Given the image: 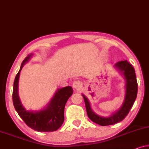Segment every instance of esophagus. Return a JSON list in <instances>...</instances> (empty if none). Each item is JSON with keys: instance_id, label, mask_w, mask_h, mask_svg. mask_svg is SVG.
<instances>
[{"instance_id": "esophagus-1", "label": "esophagus", "mask_w": 149, "mask_h": 149, "mask_svg": "<svg viewBox=\"0 0 149 149\" xmlns=\"http://www.w3.org/2000/svg\"><path fill=\"white\" fill-rule=\"evenodd\" d=\"M72 86L74 89L77 90V91H79L81 88V83L78 80H75L73 82Z\"/></svg>"}]
</instances>
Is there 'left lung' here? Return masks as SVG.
Listing matches in <instances>:
<instances>
[{"instance_id":"obj_1","label":"left lung","mask_w":149,"mask_h":149,"mask_svg":"<svg viewBox=\"0 0 149 149\" xmlns=\"http://www.w3.org/2000/svg\"><path fill=\"white\" fill-rule=\"evenodd\" d=\"M116 68L125 79V98L122 105L118 110L109 117H102L98 116L92 109L91 104L88 98L81 94L85 102L86 109L88 116L93 122L100 125H113L122 121L132 107L134 102L137 96L138 84L136 77L135 70L131 64L127 60L121 61L115 64Z\"/></svg>"}]
</instances>
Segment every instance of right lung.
Wrapping results in <instances>:
<instances>
[{
	"instance_id": "obj_1",
	"label": "right lung",
	"mask_w": 149,
	"mask_h": 149,
	"mask_svg": "<svg viewBox=\"0 0 149 149\" xmlns=\"http://www.w3.org/2000/svg\"><path fill=\"white\" fill-rule=\"evenodd\" d=\"M32 56V54H29L23 61L20 70L15 78L13 91L14 107L21 118L32 129L38 132L56 131L63 123L65 106L74 91L70 86L58 88L49 103L43 109L38 111L27 110L22 104L19 96V78L23 67L31 59Z\"/></svg>"
}]
</instances>
